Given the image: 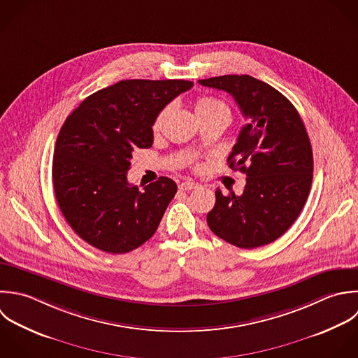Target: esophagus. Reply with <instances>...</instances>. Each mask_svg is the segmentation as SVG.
<instances>
[{"label":"esophagus","mask_w":358,"mask_h":358,"mask_svg":"<svg viewBox=\"0 0 358 358\" xmlns=\"http://www.w3.org/2000/svg\"><path fill=\"white\" fill-rule=\"evenodd\" d=\"M178 188L182 189V191H191V189L199 188V184L192 182V181H184V182H181V184L178 185Z\"/></svg>","instance_id":"1"}]
</instances>
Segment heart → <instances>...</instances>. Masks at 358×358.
I'll list each match as a JSON object with an SVG mask.
<instances>
[{
    "mask_svg": "<svg viewBox=\"0 0 358 358\" xmlns=\"http://www.w3.org/2000/svg\"><path fill=\"white\" fill-rule=\"evenodd\" d=\"M194 108H195L198 118L219 117V115L230 118V114H231L229 106L213 96H199L194 103ZM170 110H171V106H166L156 114V117L152 122V131L155 134L162 131V128L170 114Z\"/></svg>",
    "mask_w": 358,
    "mask_h": 358,
    "instance_id": "b5f03b06",
    "label": "heart"
}]
</instances>
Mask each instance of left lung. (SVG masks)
<instances>
[{
    "label": "left lung",
    "instance_id": "1",
    "mask_svg": "<svg viewBox=\"0 0 358 358\" xmlns=\"http://www.w3.org/2000/svg\"><path fill=\"white\" fill-rule=\"evenodd\" d=\"M198 82L231 94L248 120L227 159L230 169L247 176L244 192L217 188L208 226L238 248L271 244L296 222L310 194L314 160L304 122L287 97L250 75Z\"/></svg>",
    "mask_w": 358,
    "mask_h": 358
}]
</instances>
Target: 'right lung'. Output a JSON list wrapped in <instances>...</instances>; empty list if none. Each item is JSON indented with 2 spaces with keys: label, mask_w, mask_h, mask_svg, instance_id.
<instances>
[{
  "label": "right lung",
  "mask_w": 358,
  "mask_h": 358,
  "mask_svg": "<svg viewBox=\"0 0 358 358\" xmlns=\"http://www.w3.org/2000/svg\"><path fill=\"white\" fill-rule=\"evenodd\" d=\"M192 85L120 80L86 97L66 117L54 149V192L66 223L92 247L125 254L156 233L177 184L160 177L141 192L127 171L134 149L152 146L156 114Z\"/></svg>",
  "instance_id": "1"
}]
</instances>
